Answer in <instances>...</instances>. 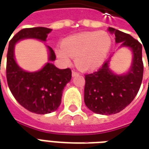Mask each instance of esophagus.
<instances>
[{
    "label": "esophagus",
    "mask_w": 149,
    "mask_h": 149,
    "mask_svg": "<svg viewBox=\"0 0 149 149\" xmlns=\"http://www.w3.org/2000/svg\"><path fill=\"white\" fill-rule=\"evenodd\" d=\"M78 75H79V73H78L77 72H76V71L72 72V77H77V76H78Z\"/></svg>",
    "instance_id": "34e87169"
}]
</instances>
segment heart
<instances>
[{
	"instance_id": "b5f03b06",
	"label": "heart",
	"mask_w": 149,
	"mask_h": 149,
	"mask_svg": "<svg viewBox=\"0 0 149 149\" xmlns=\"http://www.w3.org/2000/svg\"><path fill=\"white\" fill-rule=\"evenodd\" d=\"M111 46V37L106 32H84L66 37L55 52L62 63L69 64L73 57L79 69L93 71L106 61Z\"/></svg>"
}]
</instances>
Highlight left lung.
Returning <instances> with one entry per match:
<instances>
[{"instance_id": "obj_1", "label": "left lung", "mask_w": 149, "mask_h": 149, "mask_svg": "<svg viewBox=\"0 0 149 149\" xmlns=\"http://www.w3.org/2000/svg\"><path fill=\"white\" fill-rule=\"evenodd\" d=\"M108 31L115 36L120 48L131 50L130 68L125 73L117 74L110 68L109 60L98 71L85 75L84 103L92 112L101 115H112L124 109L133 100L141 87L144 66L142 45L129 34L109 27Z\"/></svg>"}]
</instances>
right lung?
<instances>
[{
  "instance_id": "right-lung-1",
  "label": "right lung",
  "mask_w": 149,
  "mask_h": 149,
  "mask_svg": "<svg viewBox=\"0 0 149 149\" xmlns=\"http://www.w3.org/2000/svg\"><path fill=\"white\" fill-rule=\"evenodd\" d=\"M51 31V29L45 27L24 29L8 44L6 65L8 88L21 106L37 114H47L58 109L64 88L71 80L72 71L70 68L60 69L52 64L56 60L55 53L48 45V62L38 71H25L16 61L15 45L25 39L45 42Z\"/></svg>"
}]
</instances>
